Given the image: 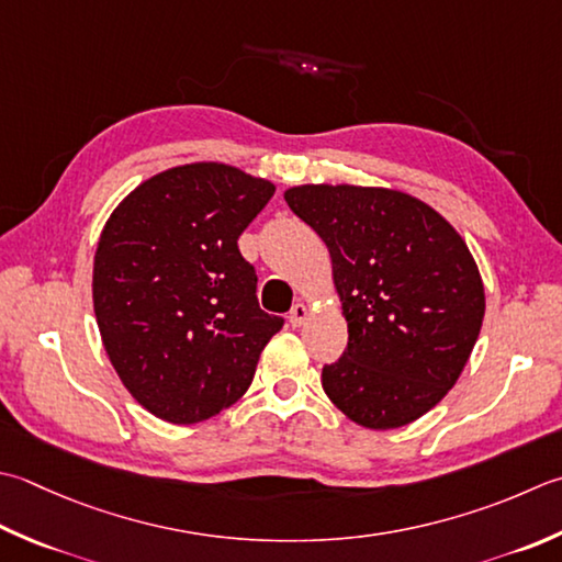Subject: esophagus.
<instances>
[{
	"instance_id": "34e87169",
	"label": "esophagus",
	"mask_w": 562,
	"mask_h": 562,
	"mask_svg": "<svg viewBox=\"0 0 562 562\" xmlns=\"http://www.w3.org/2000/svg\"><path fill=\"white\" fill-rule=\"evenodd\" d=\"M306 316H310V310H306V304H302V302H296L292 310H290V324L296 328V326H302L304 322H306Z\"/></svg>"
}]
</instances>
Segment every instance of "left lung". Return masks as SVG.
I'll list each match as a JSON object with an SVG mask.
<instances>
[{"mask_svg":"<svg viewBox=\"0 0 562 562\" xmlns=\"http://www.w3.org/2000/svg\"><path fill=\"white\" fill-rule=\"evenodd\" d=\"M292 212L331 252L348 348L324 366L340 412L375 431L419 419L458 382L485 316L475 258L446 218L384 187L302 184Z\"/></svg>","mask_w":562,"mask_h":562,"instance_id":"left-lung-1","label":"left lung"}]
</instances>
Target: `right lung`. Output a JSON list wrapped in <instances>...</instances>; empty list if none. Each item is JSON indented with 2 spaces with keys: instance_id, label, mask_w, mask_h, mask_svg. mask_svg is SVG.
Wrapping results in <instances>:
<instances>
[{
  "instance_id": "add662e5",
  "label": "right lung",
  "mask_w": 562,
  "mask_h": 562,
  "mask_svg": "<svg viewBox=\"0 0 562 562\" xmlns=\"http://www.w3.org/2000/svg\"><path fill=\"white\" fill-rule=\"evenodd\" d=\"M274 184L224 162L153 175L99 236L92 300L124 387L170 424L206 422L244 397L284 318L260 310L238 236Z\"/></svg>"
}]
</instances>
